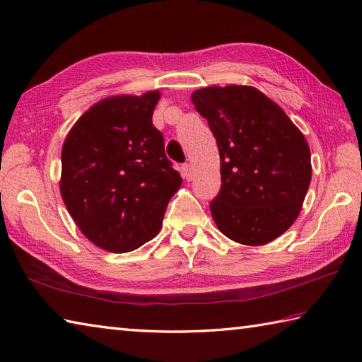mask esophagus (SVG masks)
Returning <instances> with one entry per match:
<instances>
[{
  "label": "esophagus",
  "instance_id": "obj_1",
  "mask_svg": "<svg viewBox=\"0 0 362 362\" xmlns=\"http://www.w3.org/2000/svg\"><path fill=\"white\" fill-rule=\"evenodd\" d=\"M182 174H183V179L193 180V168H192V164H189V163L183 164V166H182Z\"/></svg>",
  "mask_w": 362,
  "mask_h": 362
}]
</instances>
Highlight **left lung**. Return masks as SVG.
I'll return each instance as SVG.
<instances>
[{
    "label": "left lung",
    "instance_id": "1",
    "mask_svg": "<svg viewBox=\"0 0 362 362\" xmlns=\"http://www.w3.org/2000/svg\"><path fill=\"white\" fill-rule=\"evenodd\" d=\"M220 152L221 188L210 202L220 231L242 245H264L290 228L312 179L310 148L285 110L248 85L193 91Z\"/></svg>",
    "mask_w": 362,
    "mask_h": 362
}]
</instances>
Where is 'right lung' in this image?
Instances as JSON below:
<instances>
[{
    "mask_svg": "<svg viewBox=\"0 0 362 362\" xmlns=\"http://www.w3.org/2000/svg\"><path fill=\"white\" fill-rule=\"evenodd\" d=\"M160 96L158 90L109 96L78 118L64 139V206L85 238L107 252H131L153 239L182 185L152 123Z\"/></svg>",
    "mask_w": 362,
    "mask_h": 362,
    "instance_id": "1",
    "label": "right lung"
}]
</instances>
